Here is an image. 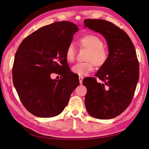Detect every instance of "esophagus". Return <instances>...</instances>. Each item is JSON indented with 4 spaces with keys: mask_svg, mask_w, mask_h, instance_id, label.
<instances>
[{
    "mask_svg": "<svg viewBox=\"0 0 149 149\" xmlns=\"http://www.w3.org/2000/svg\"><path fill=\"white\" fill-rule=\"evenodd\" d=\"M83 79H84V77H83V76H79V82H80V84H81L82 83V81H83Z\"/></svg>",
    "mask_w": 149,
    "mask_h": 149,
    "instance_id": "34e87169",
    "label": "esophagus"
}]
</instances>
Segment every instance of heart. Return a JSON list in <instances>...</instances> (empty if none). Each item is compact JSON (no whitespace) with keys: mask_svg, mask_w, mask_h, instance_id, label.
I'll use <instances>...</instances> for the list:
<instances>
[{"mask_svg":"<svg viewBox=\"0 0 149 149\" xmlns=\"http://www.w3.org/2000/svg\"><path fill=\"white\" fill-rule=\"evenodd\" d=\"M79 45L81 48L88 49L85 60L86 62L78 63L72 67L74 74L79 76H84L92 72L94 66L101 68L107 63L109 53L108 49L104 47V42L99 36L89 34L79 39ZM68 62H74L76 56V49L74 45L70 43L68 45L65 53Z\"/></svg>","mask_w":149,"mask_h":149,"instance_id":"obj_1","label":"heart"}]
</instances>
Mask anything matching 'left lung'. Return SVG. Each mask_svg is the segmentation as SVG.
Returning <instances> with one entry per match:
<instances>
[{
    "instance_id": "1",
    "label": "left lung",
    "mask_w": 149,
    "mask_h": 149,
    "mask_svg": "<svg viewBox=\"0 0 149 149\" xmlns=\"http://www.w3.org/2000/svg\"><path fill=\"white\" fill-rule=\"evenodd\" d=\"M86 27L101 33L107 41L109 57L96 77L83 80L87 88L85 106L91 116L100 120L120 115L131 103L139 79V63L129 36L111 22L87 19ZM96 78L103 82L97 83Z\"/></svg>"
}]
</instances>
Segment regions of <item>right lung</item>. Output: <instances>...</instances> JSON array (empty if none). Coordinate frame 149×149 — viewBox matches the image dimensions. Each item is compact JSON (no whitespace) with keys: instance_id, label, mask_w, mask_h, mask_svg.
Returning <instances> with one entry per match:
<instances>
[{"instance_id":"1","label":"right lung","mask_w":149,"mask_h":149,"mask_svg":"<svg viewBox=\"0 0 149 149\" xmlns=\"http://www.w3.org/2000/svg\"><path fill=\"white\" fill-rule=\"evenodd\" d=\"M78 30L69 21L53 22L34 31L18 47L13 67V83L22 104L33 115H58L80 84L65 55ZM52 73L61 79H52Z\"/></svg>"}]
</instances>
